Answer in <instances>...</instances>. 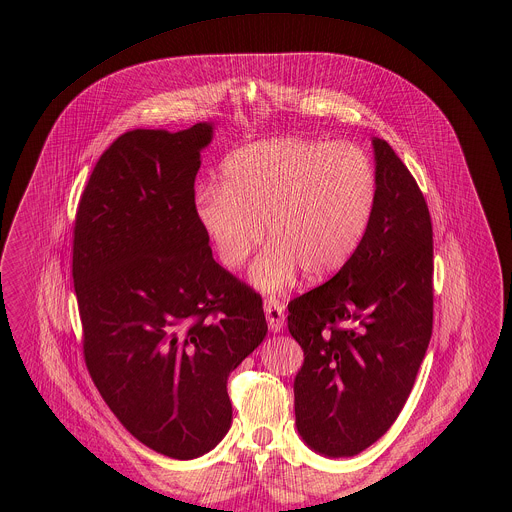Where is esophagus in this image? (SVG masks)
Returning <instances> with one entry per match:
<instances>
[{
    "mask_svg": "<svg viewBox=\"0 0 512 512\" xmlns=\"http://www.w3.org/2000/svg\"><path fill=\"white\" fill-rule=\"evenodd\" d=\"M264 311H266V319H268V327L272 333H278L284 329L286 325V315H284V305L280 299L276 297H266L264 299Z\"/></svg>",
    "mask_w": 512,
    "mask_h": 512,
    "instance_id": "esophagus-1",
    "label": "esophagus"
}]
</instances>
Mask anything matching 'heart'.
<instances>
[{"label": "heart", "instance_id": "obj_1", "mask_svg": "<svg viewBox=\"0 0 512 512\" xmlns=\"http://www.w3.org/2000/svg\"><path fill=\"white\" fill-rule=\"evenodd\" d=\"M378 197L365 149L347 142L264 140L230 151L219 187L195 197V213L220 264L244 266L266 234L274 242L252 270L260 290L278 292L301 268L325 280L357 254Z\"/></svg>", "mask_w": 512, "mask_h": 512}]
</instances>
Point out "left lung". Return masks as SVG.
<instances>
[{
	"instance_id": "left-lung-1",
	"label": "left lung",
	"mask_w": 512,
	"mask_h": 512,
	"mask_svg": "<svg viewBox=\"0 0 512 512\" xmlns=\"http://www.w3.org/2000/svg\"><path fill=\"white\" fill-rule=\"evenodd\" d=\"M378 197L365 238L329 282L293 297L288 329L303 349L295 426L327 457H351L402 412L434 325V232L402 159L374 138Z\"/></svg>"
}]
</instances>
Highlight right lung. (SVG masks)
<instances>
[{"instance_id":"1","label":"right lung","mask_w":512,"mask_h":512,"mask_svg":"<svg viewBox=\"0 0 512 512\" xmlns=\"http://www.w3.org/2000/svg\"><path fill=\"white\" fill-rule=\"evenodd\" d=\"M213 126L132 130L108 147L74 220L86 368L122 426L193 459L230 428V372L266 337L262 297L219 266L195 213Z\"/></svg>"}]
</instances>
